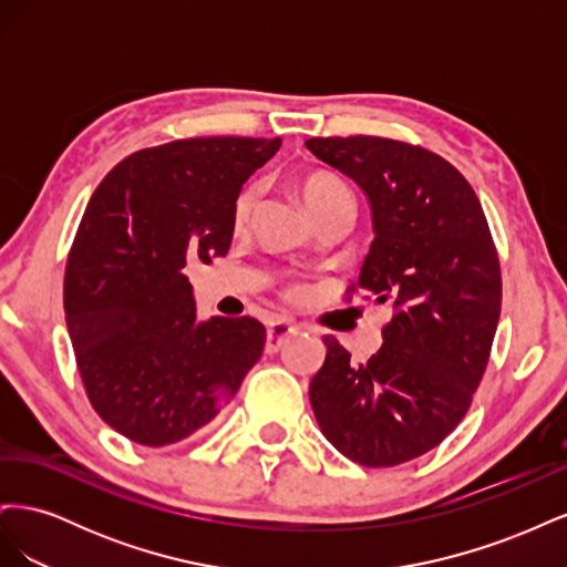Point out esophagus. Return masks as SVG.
Listing matches in <instances>:
<instances>
[{
    "instance_id": "34e87169",
    "label": "esophagus",
    "mask_w": 567,
    "mask_h": 567,
    "mask_svg": "<svg viewBox=\"0 0 567 567\" xmlns=\"http://www.w3.org/2000/svg\"><path fill=\"white\" fill-rule=\"evenodd\" d=\"M293 333H298V326L293 321H286V319L271 321L269 329H267V346H265V350L267 352H279L288 342V338L293 336Z\"/></svg>"
}]
</instances>
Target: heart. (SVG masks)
I'll list each match as a JSON object with an SVG mask.
<instances>
[{
  "mask_svg": "<svg viewBox=\"0 0 567 567\" xmlns=\"http://www.w3.org/2000/svg\"><path fill=\"white\" fill-rule=\"evenodd\" d=\"M300 192H302L307 208H310L315 215H319L323 208H329V205H333L338 200H352V194L346 184H342L338 177L323 175V173L305 177L300 184ZM255 200H257V186H246L244 192L236 196L234 208H231V227L236 231L248 227Z\"/></svg>",
  "mask_w": 567,
  "mask_h": 567,
  "instance_id": "1",
  "label": "heart"
}]
</instances>
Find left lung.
<instances>
[{
  "instance_id": "8db88e82",
  "label": "left lung",
  "mask_w": 567,
  "mask_h": 567,
  "mask_svg": "<svg viewBox=\"0 0 567 567\" xmlns=\"http://www.w3.org/2000/svg\"><path fill=\"white\" fill-rule=\"evenodd\" d=\"M305 146L364 192L373 241L357 288L394 310L364 364L323 336L310 402L340 454L398 466L437 447L466 416L499 323V257L471 184L437 153L362 134Z\"/></svg>"
}]
</instances>
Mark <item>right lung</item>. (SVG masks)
<instances>
[{"label":"right lung","mask_w":567,"mask_h":567,"mask_svg":"<svg viewBox=\"0 0 567 567\" xmlns=\"http://www.w3.org/2000/svg\"><path fill=\"white\" fill-rule=\"evenodd\" d=\"M279 146L200 136L136 151L87 203L65 265V323L96 414L136 444L200 431L262 354L257 319H198L184 267L227 255L234 200Z\"/></svg>","instance_id":"right-lung-1"}]
</instances>
